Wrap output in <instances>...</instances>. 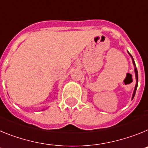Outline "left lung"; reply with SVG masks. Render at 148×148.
I'll return each mask as SVG.
<instances>
[{
    "instance_id": "8db88e82",
    "label": "left lung",
    "mask_w": 148,
    "mask_h": 148,
    "mask_svg": "<svg viewBox=\"0 0 148 148\" xmlns=\"http://www.w3.org/2000/svg\"><path fill=\"white\" fill-rule=\"evenodd\" d=\"M130 54V53H129ZM130 56L132 57V56L130 55ZM132 59H133V64H134V66H135V73H136V85L135 87V90H134V92H133V99L134 98V96H135V94H136V89H137V86H138V71H137V69H136V64L135 62H134V61H133V57H132Z\"/></svg>"
}]
</instances>
